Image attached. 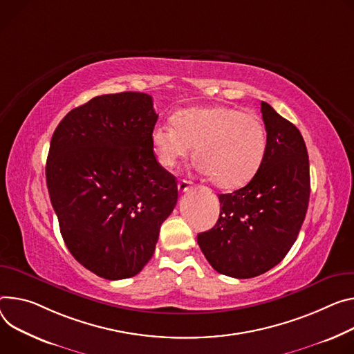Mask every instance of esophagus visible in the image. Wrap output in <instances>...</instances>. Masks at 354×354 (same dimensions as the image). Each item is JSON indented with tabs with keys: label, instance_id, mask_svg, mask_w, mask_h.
Masks as SVG:
<instances>
[{
	"label": "esophagus",
	"instance_id": "obj_1",
	"mask_svg": "<svg viewBox=\"0 0 354 354\" xmlns=\"http://www.w3.org/2000/svg\"><path fill=\"white\" fill-rule=\"evenodd\" d=\"M190 187H192V182H190V180H185V179H182V180H179V182H178V189H179L180 194H183V192L189 190Z\"/></svg>",
	"mask_w": 354,
	"mask_h": 354
}]
</instances>
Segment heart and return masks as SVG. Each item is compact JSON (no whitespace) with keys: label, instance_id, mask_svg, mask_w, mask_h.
Wrapping results in <instances>:
<instances>
[{"label":"heart","instance_id":"obj_1","mask_svg":"<svg viewBox=\"0 0 354 354\" xmlns=\"http://www.w3.org/2000/svg\"><path fill=\"white\" fill-rule=\"evenodd\" d=\"M152 151L164 168H174L194 147L198 168L221 189L247 185L267 153V131L259 115L230 106L179 110L171 124L151 131Z\"/></svg>","mask_w":354,"mask_h":354}]
</instances>
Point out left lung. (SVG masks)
Returning a JSON list of instances; mask_svg holds the SVG:
<instances>
[{
    "label": "left lung",
    "instance_id": "8db88e82",
    "mask_svg": "<svg viewBox=\"0 0 354 354\" xmlns=\"http://www.w3.org/2000/svg\"><path fill=\"white\" fill-rule=\"evenodd\" d=\"M267 153L257 175L233 194L218 195L214 227L198 234L209 264L233 278L261 275L294 245L310 195L309 159L298 128L261 102Z\"/></svg>",
    "mask_w": 354,
    "mask_h": 354
}]
</instances>
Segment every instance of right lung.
Here are the masks:
<instances>
[{
  "label": "right lung",
  "instance_id": "1",
  "mask_svg": "<svg viewBox=\"0 0 354 354\" xmlns=\"http://www.w3.org/2000/svg\"><path fill=\"white\" fill-rule=\"evenodd\" d=\"M149 94H103L69 111L50 140L46 185L75 259L106 279L137 275L178 202L176 178L151 145Z\"/></svg>",
  "mask_w": 354,
  "mask_h": 354
}]
</instances>
